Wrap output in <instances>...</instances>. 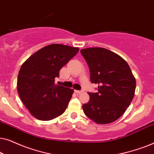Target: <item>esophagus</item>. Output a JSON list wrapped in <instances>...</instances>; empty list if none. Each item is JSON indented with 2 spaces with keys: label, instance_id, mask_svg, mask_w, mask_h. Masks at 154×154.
<instances>
[{
  "label": "esophagus",
  "instance_id": "34e87169",
  "mask_svg": "<svg viewBox=\"0 0 154 154\" xmlns=\"http://www.w3.org/2000/svg\"><path fill=\"white\" fill-rule=\"evenodd\" d=\"M75 92L77 94H81V93H83V90H75Z\"/></svg>",
  "mask_w": 154,
  "mask_h": 154
}]
</instances>
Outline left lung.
Listing matches in <instances>:
<instances>
[{
  "mask_svg": "<svg viewBox=\"0 0 154 154\" xmlns=\"http://www.w3.org/2000/svg\"><path fill=\"white\" fill-rule=\"evenodd\" d=\"M90 69V80L98 84V92H89L90 100L83 105L84 113L97 124L116 121L125 113L134 97L135 78L126 61L102 48L81 50Z\"/></svg>",
  "mask_w": 154,
  "mask_h": 154,
  "instance_id": "1",
  "label": "left lung"
}]
</instances>
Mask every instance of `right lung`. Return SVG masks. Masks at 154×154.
<instances>
[{
  "mask_svg": "<svg viewBox=\"0 0 154 154\" xmlns=\"http://www.w3.org/2000/svg\"><path fill=\"white\" fill-rule=\"evenodd\" d=\"M79 50V48L51 44L38 50L22 64L17 83L18 94L35 119L50 121L66 109L73 90L57 85L54 80Z\"/></svg>",
  "mask_w": 154,
  "mask_h": 154,
  "instance_id": "obj_1",
  "label": "right lung"
}]
</instances>
